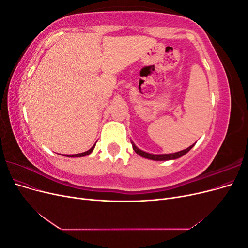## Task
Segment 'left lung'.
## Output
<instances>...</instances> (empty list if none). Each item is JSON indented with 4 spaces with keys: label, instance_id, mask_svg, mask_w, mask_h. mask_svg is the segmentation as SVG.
<instances>
[{
    "label": "left lung",
    "instance_id": "left-lung-1",
    "mask_svg": "<svg viewBox=\"0 0 248 248\" xmlns=\"http://www.w3.org/2000/svg\"><path fill=\"white\" fill-rule=\"evenodd\" d=\"M194 145V144H193ZM190 146L185 150H182V151L180 152H177V153H171V154H161V155H155V154H150V153H147V152H144L141 151V150H140L139 148H137L136 146H134V144H132V148L134 151H136L139 155L145 157V158H148V159H152V160H170V159H177L179 158V157L183 156L184 154H186L187 152L189 151V150L193 147Z\"/></svg>",
    "mask_w": 248,
    "mask_h": 248
}]
</instances>
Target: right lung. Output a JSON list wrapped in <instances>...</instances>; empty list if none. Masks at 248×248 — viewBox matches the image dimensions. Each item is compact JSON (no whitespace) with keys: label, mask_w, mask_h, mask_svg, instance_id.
<instances>
[{"label":"right lung","mask_w":248,"mask_h":248,"mask_svg":"<svg viewBox=\"0 0 248 248\" xmlns=\"http://www.w3.org/2000/svg\"><path fill=\"white\" fill-rule=\"evenodd\" d=\"M94 147H95V145L90 149V150H88V151H86V152H84V153H79V154H72V155H65V156H67V157H81V156H86V155H89L90 153H91L92 151H93V149H94Z\"/></svg>","instance_id":"obj_1"}]
</instances>
